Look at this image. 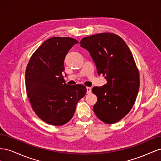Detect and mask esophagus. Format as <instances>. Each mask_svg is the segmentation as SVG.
<instances>
[{"label":"esophagus","instance_id":"esophagus-1","mask_svg":"<svg viewBox=\"0 0 161 161\" xmlns=\"http://www.w3.org/2000/svg\"><path fill=\"white\" fill-rule=\"evenodd\" d=\"M91 87H86V93L87 94H89L91 92Z\"/></svg>","mask_w":161,"mask_h":161}]
</instances>
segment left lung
<instances>
[{
  "instance_id": "left-lung-1",
  "label": "left lung",
  "mask_w": 161,
  "mask_h": 161,
  "mask_svg": "<svg viewBox=\"0 0 161 161\" xmlns=\"http://www.w3.org/2000/svg\"><path fill=\"white\" fill-rule=\"evenodd\" d=\"M80 43L90 53L98 75L107 80L106 85L92 89L97 97L95 114L104 123L118 122L132 108L139 90V71L132 53L122 38L111 33L85 37Z\"/></svg>"
}]
</instances>
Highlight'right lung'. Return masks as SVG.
Returning a JSON list of instances; mask_svg holds the SVG:
<instances>
[{
	"label": "right lung",
	"instance_id": "right-lung-1",
	"mask_svg": "<svg viewBox=\"0 0 161 161\" xmlns=\"http://www.w3.org/2000/svg\"><path fill=\"white\" fill-rule=\"evenodd\" d=\"M78 43L71 37L48 39L33 53L27 66V97L36 114L48 124L69 122L78 101L86 92L84 85H67L62 75L67 53Z\"/></svg>",
	"mask_w": 161,
	"mask_h": 161
}]
</instances>
